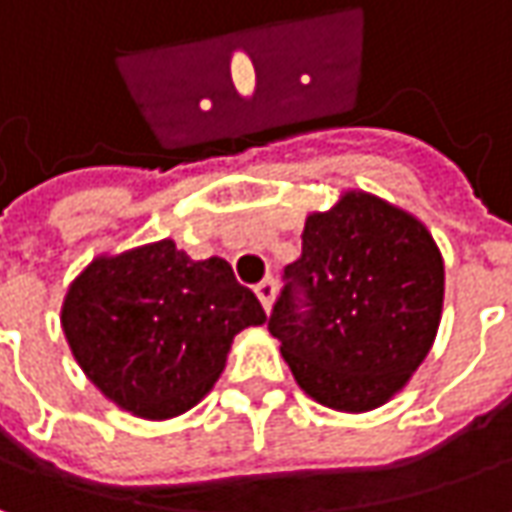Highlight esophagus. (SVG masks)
Returning a JSON list of instances; mask_svg holds the SVG:
<instances>
[{
	"label": "esophagus",
	"mask_w": 512,
	"mask_h": 512,
	"mask_svg": "<svg viewBox=\"0 0 512 512\" xmlns=\"http://www.w3.org/2000/svg\"><path fill=\"white\" fill-rule=\"evenodd\" d=\"M274 291H277V283H274V277H266V280H260L255 286L257 300H260V306L269 311L274 303Z\"/></svg>",
	"instance_id": "1"
}]
</instances>
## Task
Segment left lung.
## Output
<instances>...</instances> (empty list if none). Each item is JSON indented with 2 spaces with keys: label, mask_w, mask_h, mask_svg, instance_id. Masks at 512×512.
<instances>
[{
  "label": "left lung",
  "mask_w": 512,
  "mask_h": 512,
  "mask_svg": "<svg viewBox=\"0 0 512 512\" xmlns=\"http://www.w3.org/2000/svg\"><path fill=\"white\" fill-rule=\"evenodd\" d=\"M269 331L297 385L362 414L405 388L442 320L445 266L431 232L368 192L311 212L303 255L286 266Z\"/></svg>",
  "instance_id": "left-lung-1"
}]
</instances>
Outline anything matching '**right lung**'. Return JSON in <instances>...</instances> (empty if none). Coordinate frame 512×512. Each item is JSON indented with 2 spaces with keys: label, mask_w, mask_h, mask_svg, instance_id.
<instances>
[{
  "label": "right lung",
  "mask_w": 512,
  "mask_h": 512,
  "mask_svg": "<svg viewBox=\"0 0 512 512\" xmlns=\"http://www.w3.org/2000/svg\"><path fill=\"white\" fill-rule=\"evenodd\" d=\"M263 323L260 300L223 257L192 260L172 240L96 257L62 306L81 371L141 419L198 405L221 377L235 334Z\"/></svg>",
  "instance_id": "right-lung-1"
}]
</instances>
